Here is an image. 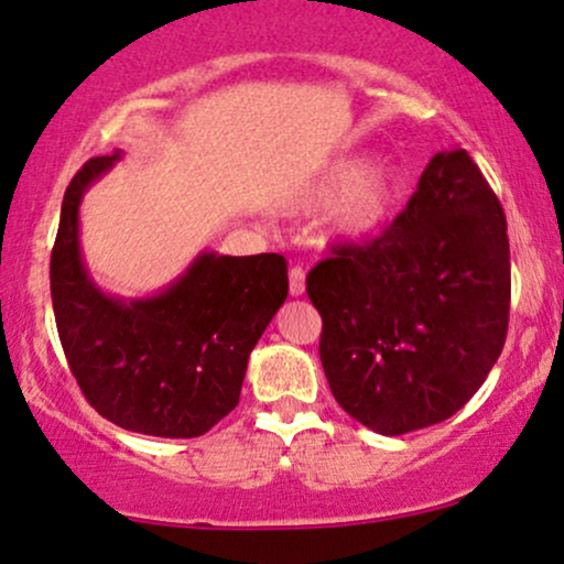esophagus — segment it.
I'll return each instance as SVG.
<instances>
[{
	"mask_svg": "<svg viewBox=\"0 0 564 564\" xmlns=\"http://www.w3.org/2000/svg\"><path fill=\"white\" fill-rule=\"evenodd\" d=\"M289 294L291 296H302L304 294V270L302 268H291L289 270Z\"/></svg>",
	"mask_w": 564,
	"mask_h": 564,
	"instance_id": "1",
	"label": "esophagus"
}]
</instances>
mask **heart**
<instances>
[{"label": "heart", "instance_id": "heart-1", "mask_svg": "<svg viewBox=\"0 0 564 564\" xmlns=\"http://www.w3.org/2000/svg\"><path fill=\"white\" fill-rule=\"evenodd\" d=\"M399 192L402 178L386 160H368L359 165L351 160H338L315 181L304 196V207H321L330 202L325 213V230L330 239L359 241L389 220Z\"/></svg>", "mask_w": 564, "mask_h": 564}]
</instances>
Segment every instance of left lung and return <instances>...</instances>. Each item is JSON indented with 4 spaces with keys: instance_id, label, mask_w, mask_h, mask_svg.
Instances as JSON below:
<instances>
[{
    "instance_id": "1",
    "label": "left lung",
    "mask_w": 564,
    "mask_h": 564,
    "mask_svg": "<svg viewBox=\"0 0 564 564\" xmlns=\"http://www.w3.org/2000/svg\"><path fill=\"white\" fill-rule=\"evenodd\" d=\"M307 275L330 393L383 436L463 410L501 355L510 239L465 149L438 152L378 239L338 243Z\"/></svg>"
}]
</instances>
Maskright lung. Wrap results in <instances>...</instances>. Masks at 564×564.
Listing matches in <instances>:
<instances>
[{"label":"right lung","instance_id":"add662e5","mask_svg":"<svg viewBox=\"0 0 564 564\" xmlns=\"http://www.w3.org/2000/svg\"><path fill=\"white\" fill-rule=\"evenodd\" d=\"M115 160H88L65 192L50 264L59 341L101 417L144 436H202L239 404L249 355L286 302V260L202 252L158 296H107L80 257L78 207Z\"/></svg>","mask_w":564,"mask_h":564}]
</instances>
